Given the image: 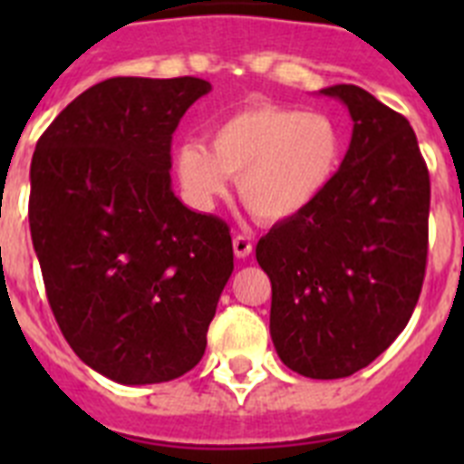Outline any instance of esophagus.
Wrapping results in <instances>:
<instances>
[{"label": "esophagus", "instance_id": "esophagus-1", "mask_svg": "<svg viewBox=\"0 0 464 464\" xmlns=\"http://www.w3.org/2000/svg\"><path fill=\"white\" fill-rule=\"evenodd\" d=\"M232 248H235V256L239 257V260H244V257H248L253 253V241L251 237L246 235H237L235 241H232Z\"/></svg>", "mask_w": 464, "mask_h": 464}]
</instances>
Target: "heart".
Here are the masks:
<instances>
[{
  "instance_id": "obj_1",
  "label": "heart",
  "mask_w": 464,
  "mask_h": 464,
  "mask_svg": "<svg viewBox=\"0 0 464 464\" xmlns=\"http://www.w3.org/2000/svg\"><path fill=\"white\" fill-rule=\"evenodd\" d=\"M343 160L339 122L321 111L251 104L211 127L208 146L179 143V183L195 207L211 208L237 176L246 208L265 223H285L309 211L334 183Z\"/></svg>"
}]
</instances>
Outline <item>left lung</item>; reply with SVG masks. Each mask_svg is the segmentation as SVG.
I'll list each match as a JSON object with an SVG mask.
<instances>
[{
	"label": "left lung",
	"instance_id": "8db88e82",
	"mask_svg": "<svg viewBox=\"0 0 464 464\" xmlns=\"http://www.w3.org/2000/svg\"><path fill=\"white\" fill-rule=\"evenodd\" d=\"M321 94L353 121L339 174L309 211L274 225L256 257L272 281L281 362L309 379H343L374 362L416 309L430 176L407 118L358 85Z\"/></svg>",
	"mask_w": 464,
	"mask_h": 464
}]
</instances>
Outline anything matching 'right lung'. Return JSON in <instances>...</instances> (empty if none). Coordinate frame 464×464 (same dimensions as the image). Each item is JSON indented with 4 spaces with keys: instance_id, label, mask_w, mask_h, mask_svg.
<instances>
[{
    "instance_id": "obj_1",
    "label": "right lung",
    "mask_w": 464,
    "mask_h": 464,
    "mask_svg": "<svg viewBox=\"0 0 464 464\" xmlns=\"http://www.w3.org/2000/svg\"><path fill=\"white\" fill-rule=\"evenodd\" d=\"M207 92L192 76L102 81L32 155L30 232L48 302L73 353L116 383L190 372L235 269L225 220L171 190V134Z\"/></svg>"
}]
</instances>
